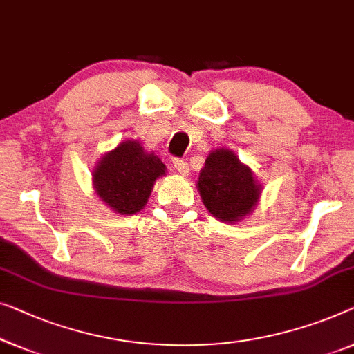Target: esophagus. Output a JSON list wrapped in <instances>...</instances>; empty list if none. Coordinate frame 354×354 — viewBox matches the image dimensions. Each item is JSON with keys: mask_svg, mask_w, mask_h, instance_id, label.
Returning a JSON list of instances; mask_svg holds the SVG:
<instances>
[{"mask_svg": "<svg viewBox=\"0 0 354 354\" xmlns=\"http://www.w3.org/2000/svg\"><path fill=\"white\" fill-rule=\"evenodd\" d=\"M174 167H176L177 171L182 174V176H188V174H189V166H188L187 161L174 160Z\"/></svg>", "mask_w": 354, "mask_h": 354, "instance_id": "esophagus-1", "label": "esophagus"}]
</instances>
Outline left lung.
I'll list each match as a JSON object with an SVG mask.
<instances>
[{
    "label": "left lung",
    "instance_id": "8db88e82",
    "mask_svg": "<svg viewBox=\"0 0 354 354\" xmlns=\"http://www.w3.org/2000/svg\"><path fill=\"white\" fill-rule=\"evenodd\" d=\"M196 188L209 214L230 225L243 222L254 212L263 189L252 169L230 148L209 153Z\"/></svg>",
    "mask_w": 354,
    "mask_h": 354
}]
</instances>
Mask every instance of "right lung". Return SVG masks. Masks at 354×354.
I'll list each match as a JSON object with an SVG mask.
<instances>
[{
    "instance_id": "right-lung-1",
    "label": "right lung",
    "mask_w": 354,
    "mask_h": 354,
    "mask_svg": "<svg viewBox=\"0 0 354 354\" xmlns=\"http://www.w3.org/2000/svg\"><path fill=\"white\" fill-rule=\"evenodd\" d=\"M166 172L167 167L155 151H147L139 140L127 139L95 162L92 187L115 214L134 215L145 207L153 185Z\"/></svg>"
}]
</instances>
